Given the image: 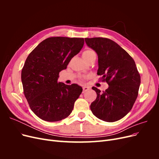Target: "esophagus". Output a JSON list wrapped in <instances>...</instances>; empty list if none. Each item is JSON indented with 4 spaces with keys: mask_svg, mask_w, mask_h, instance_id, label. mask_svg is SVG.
<instances>
[{
    "mask_svg": "<svg viewBox=\"0 0 159 159\" xmlns=\"http://www.w3.org/2000/svg\"><path fill=\"white\" fill-rule=\"evenodd\" d=\"M89 89H90L89 88L87 87V86H84V87H83V93L86 92V91H88Z\"/></svg>",
    "mask_w": 159,
    "mask_h": 159,
    "instance_id": "1",
    "label": "esophagus"
}]
</instances>
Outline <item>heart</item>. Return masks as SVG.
Listing matches in <instances>:
<instances>
[{"mask_svg": "<svg viewBox=\"0 0 159 159\" xmlns=\"http://www.w3.org/2000/svg\"><path fill=\"white\" fill-rule=\"evenodd\" d=\"M94 54H95V52L91 49L85 50L82 53V56H83V57H84V60L88 59V57H89L90 56H91L92 55H94Z\"/></svg>", "mask_w": 159, "mask_h": 159, "instance_id": "obj_1", "label": "heart"}]
</instances>
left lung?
<instances>
[{
  "mask_svg": "<svg viewBox=\"0 0 159 159\" xmlns=\"http://www.w3.org/2000/svg\"><path fill=\"white\" fill-rule=\"evenodd\" d=\"M87 45L98 56V75L109 88L92 89L97 98L90 105L96 117L107 122L122 119L131 110L138 96L141 76L134 60L116 42L106 38H85Z\"/></svg>",
  "mask_w": 159,
  "mask_h": 159,
  "instance_id": "obj_1",
  "label": "left lung"
}]
</instances>
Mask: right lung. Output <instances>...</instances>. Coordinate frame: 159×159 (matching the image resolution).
Here are the masks:
<instances>
[{
	"mask_svg": "<svg viewBox=\"0 0 159 159\" xmlns=\"http://www.w3.org/2000/svg\"><path fill=\"white\" fill-rule=\"evenodd\" d=\"M84 44L81 38H48L27 57L21 73L24 94L34 113L44 121L68 117L82 92L78 85H66L57 79Z\"/></svg>",
	"mask_w": 159,
	"mask_h": 159,
	"instance_id": "1",
	"label": "right lung"
}]
</instances>
